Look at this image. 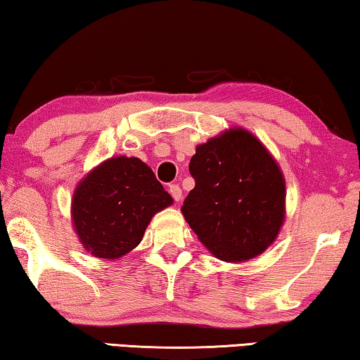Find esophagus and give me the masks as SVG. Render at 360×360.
<instances>
[{"label":"esophagus","instance_id":"1","mask_svg":"<svg viewBox=\"0 0 360 360\" xmlns=\"http://www.w3.org/2000/svg\"><path fill=\"white\" fill-rule=\"evenodd\" d=\"M168 191H169L171 197H173L176 202H179V200H181V197H182V191H181V187H179L178 184H171V186L168 187Z\"/></svg>","mask_w":360,"mask_h":360}]
</instances>
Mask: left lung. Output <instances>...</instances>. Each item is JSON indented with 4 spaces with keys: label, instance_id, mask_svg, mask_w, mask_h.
<instances>
[{
    "label": "left lung",
    "instance_id": "left-lung-1",
    "mask_svg": "<svg viewBox=\"0 0 360 360\" xmlns=\"http://www.w3.org/2000/svg\"><path fill=\"white\" fill-rule=\"evenodd\" d=\"M195 181L181 212L200 243L224 262H244L270 245L284 219V179L260 141L231 129L195 150Z\"/></svg>",
    "mask_w": 360,
    "mask_h": 360
}]
</instances>
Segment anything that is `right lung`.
Instances as JSON below:
<instances>
[{
    "instance_id": "1",
    "label": "right lung",
    "mask_w": 360,
    "mask_h": 360,
    "mask_svg": "<svg viewBox=\"0 0 360 360\" xmlns=\"http://www.w3.org/2000/svg\"><path fill=\"white\" fill-rule=\"evenodd\" d=\"M173 198L139 158L106 160L77 186L72 221L80 243L100 259H120L141 244L147 224Z\"/></svg>"
}]
</instances>
